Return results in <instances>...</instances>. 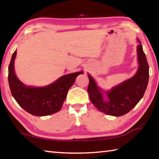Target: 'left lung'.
Segmentation results:
<instances>
[{
	"instance_id": "1",
	"label": "left lung",
	"mask_w": 159,
	"mask_h": 159,
	"mask_svg": "<svg viewBox=\"0 0 159 159\" xmlns=\"http://www.w3.org/2000/svg\"><path fill=\"white\" fill-rule=\"evenodd\" d=\"M138 69L133 77L104 90L95 79L88 73L89 85L88 93L97 109L109 116H121L133 109L142 98L149 81V64L140 41L137 39Z\"/></svg>"
}]
</instances>
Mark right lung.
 I'll list each match as a JSON object with an SVG mask.
<instances>
[{
	"instance_id": "1",
	"label": "right lung",
	"mask_w": 159,
	"mask_h": 159,
	"mask_svg": "<svg viewBox=\"0 0 159 159\" xmlns=\"http://www.w3.org/2000/svg\"><path fill=\"white\" fill-rule=\"evenodd\" d=\"M17 50L8 67V83L12 95L21 108L36 116L52 115L61 109L67 93L76 78L83 71L63 75L55 81L42 87L27 86L18 79L15 71Z\"/></svg>"
}]
</instances>
